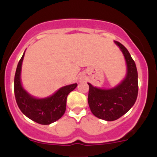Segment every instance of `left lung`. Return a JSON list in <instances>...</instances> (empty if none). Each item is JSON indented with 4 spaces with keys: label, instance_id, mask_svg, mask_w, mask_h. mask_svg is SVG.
<instances>
[{
    "label": "left lung",
    "instance_id": "1",
    "mask_svg": "<svg viewBox=\"0 0 157 157\" xmlns=\"http://www.w3.org/2000/svg\"><path fill=\"white\" fill-rule=\"evenodd\" d=\"M124 54L127 64V74L122 83L109 90L94 87L88 83V103L95 117L113 121L128 112L134 105L138 95V74L134 60L127 48L115 41Z\"/></svg>",
    "mask_w": 157,
    "mask_h": 157
}]
</instances>
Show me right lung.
Instances as JSON below:
<instances>
[{
    "label": "right lung",
    "mask_w": 157,
    "mask_h": 157,
    "mask_svg": "<svg viewBox=\"0 0 157 157\" xmlns=\"http://www.w3.org/2000/svg\"><path fill=\"white\" fill-rule=\"evenodd\" d=\"M25 53V52H24ZM24 53L17 67L14 76V95L18 107L28 118L37 124L48 125L59 120L66 110L67 95L77 87V83L65 86L54 95L44 99H36L22 87L21 71Z\"/></svg>",
    "instance_id": "add662e5"
}]
</instances>
